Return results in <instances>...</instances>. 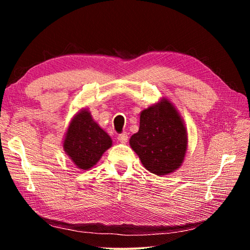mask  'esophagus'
I'll return each instance as SVG.
<instances>
[{
  "label": "esophagus",
  "instance_id": "34e87169",
  "mask_svg": "<svg viewBox=\"0 0 250 250\" xmlns=\"http://www.w3.org/2000/svg\"><path fill=\"white\" fill-rule=\"evenodd\" d=\"M118 141L121 143H125L128 141V133L126 132H122L119 135H118Z\"/></svg>",
  "mask_w": 250,
  "mask_h": 250
}]
</instances>
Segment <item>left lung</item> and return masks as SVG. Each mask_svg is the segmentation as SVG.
I'll list each match as a JSON object with an SVG mask.
<instances>
[{
	"label": "left lung",
	"instance_id": "left-lung-1",
	"mask_svg": "<svg viewBox=\"0 0 250 250\" xmlns=\"http://www.w3.org/2000/svg\"><path fill=\"white\" fill-rule=\"evenodd\" d=\"M186 145L185 126L167 100L143 110L140 128L130 139V146L143 166L156 175H166L180 167Z\"/></svg>",
	"mask_w": 250,
	"mask_h": 250
}]
</instances>
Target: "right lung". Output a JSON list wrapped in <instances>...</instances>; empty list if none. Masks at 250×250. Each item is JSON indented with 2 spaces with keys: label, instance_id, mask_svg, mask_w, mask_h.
<instances>
[{
  "label": "right lung",
  "instance_id": "add662e5",
  "mask_svg": "<svg viewBox=\"0 0 250 250\" xmlns=\"http://www.w3.org/2000/svg\"><path fill=\"white\" fill-rule=\"evenodd\" d=\"M111 145L109 135L96 124L89 112L83 110L67 130L64 150L79 168L88 170L98 162Z\"/></svg>",
  "mask_w": 250,
  "mask_h": 250
}]
</instances>
